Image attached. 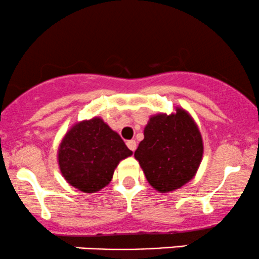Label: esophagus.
I'll return each mask as SVG.
<instances>
[{
    "label": "esophagus",
    "instance_id": "obj_1",
    "mask_svg": "<svg viewBox=\"0 0 259 259\" xmlns=\"http://www.w3.org/2000/svg\"><path fill=\"white\" fill-rule=\"evenodd\" d=\"M126 146L130 148V150L133 151H135L136 150V146H138V145H136V141L135 140H129V141H126Z\"/></svg>",
    "mask_w": 259,
    "mask_h": 259
}]
</instances>
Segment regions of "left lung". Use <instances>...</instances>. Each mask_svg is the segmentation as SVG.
Returning a JSON list of instances; mask_svg holds the SVG:
<instances>
[{
  "instance_id": "obj_1",
  "label": "left lung",
  "mask_w": 259,
  "mask_h": 259,
  "mask_svg": "<svg viewBox=\"0 0 259 259\" xmlns=\"http://www.w3.org/2000/svg\"><path fill=\"white\" fill-rule=\"evenodd\" d=\"M144 135L134 156L157 191H174L195 177L202 160L203 144L189 113L177 108V113L170 115H153Z\"/></svg>"
}]
</instances>
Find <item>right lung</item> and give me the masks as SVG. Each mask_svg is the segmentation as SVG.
Returning a JSON list of instances; mask_svg holds the SVG:
<instances>
[{"label":"right lung","instance_id":"add662e5","mask_svg":"<svg viewBox=\"0 0 259 259\" xmlns=\"http://www.w3.org/2000/svg\"><path fill=\"white\" fill-rule=\"evenodd\" d=\"M132 154L117 133L101 118H92L65 134L58 163L70 185L82 192H96L108 185L118 163Z\"/></svg>","mask_w":259,"mask_h":259}]
</instances>
